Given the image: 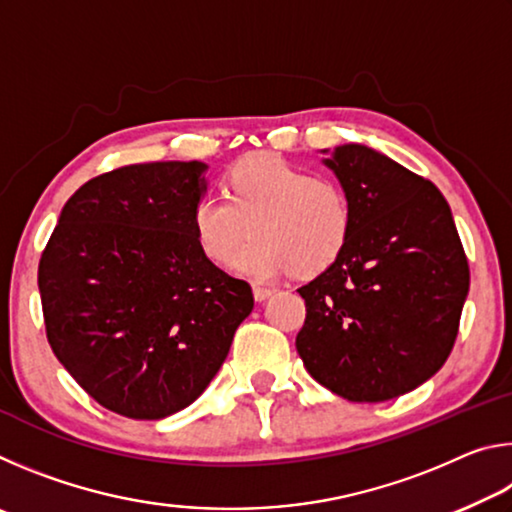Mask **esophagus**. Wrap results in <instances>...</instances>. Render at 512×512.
Segmentation results:
<instances>
[{"label": "esophagus", "instance_id": "esophagus-1", "mask_svg": "<svg viewBox=\"0 0 512 512\" xmlns=\"http://www.w3.org/2000/svg\"><path fill=\"white\" fill-rule=\"evenodd\" d=\"M271 293H273V289H271V287H264V284H259V282H255V284H253V296H255V300H257V302L266 300L268 296H271Z\"/></svg>", "mask_w": 512, "mask_h": 512}]
</instances>
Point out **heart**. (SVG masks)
Segmentation results:
<instances>
[{"label":"heart","instance_id":"b5f03b06","mask_svg":"<svg viewBox=\"0 0 512 512\" xmlns=\"http://www.w3.org/2000/svg\"><path fill=\"white\" fill-rule=\"evenodd\" d=\"M251 228L235 268L255 280L284 271L316 275L348 246L352 205L332 178L314 176L280 155L241 158L223 176V196L203 194L192 207L196 246L216 266H228Z\"/></svg>","mask_w":512,"mask_h":512}]
</instances>
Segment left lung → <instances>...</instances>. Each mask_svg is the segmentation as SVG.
<instances>
[{"label":"left lung","instance_id":"1","mask_svg":"<svg viewBox=\"0 0 512 512\" xmlns=\"http://www.w3.org/2000/svg\"><path fill=\"white\" fill-rule=\"evenodd\" d=\"M352 205L341 257L298 293L296 336L318 384L350 402H384L424 384L454 348L470 266L438 187L363 144L325 160Z\"/></svg>","mask_w":512,"mask_h":512}]
</instances>
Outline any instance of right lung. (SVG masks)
Wrapping results in <instances>:
<instances>
[{
  "label": "right lung",
  "instance_id": "right-lung-1",
  "mask_svg": "<svg viewBox=\"0 0 512 512\" xmlns=\"http://www.w3.org/2000/svg\"><path fill=\"white\" fill-rule=\"evenodd\" d=\"M203 162L128 164L65 203L38 266L47 341L79 386L133 420L192 404L253 311L246 280L196 246Z\"/></svg>",
  "mask_w": 512,
  "mask_h": 512
}]
</instances>
